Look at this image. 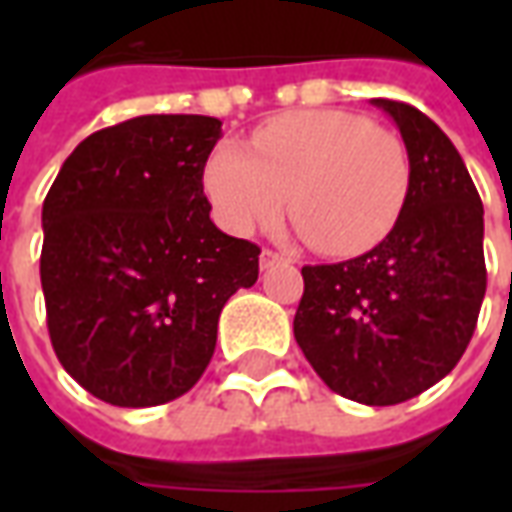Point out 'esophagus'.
I'll use <instances>...</instances> for the list:
<instances>
[{"instance_id": "obj_1", "label": "esophagus", "mask_w": 512, "mask_h": 512, "mask_svg": "<svg viewBox=\"0 0 512 512\" xmlns=\"http://www.w3.org/2000/svg\"><path fill=\"white\" fill-rule=\"evenodd\" d=\"M285 260V255H279V252H271V249H263L260 252V268L266 271V268L277 266V263H282Z\"/></svg>"}]
</instances>
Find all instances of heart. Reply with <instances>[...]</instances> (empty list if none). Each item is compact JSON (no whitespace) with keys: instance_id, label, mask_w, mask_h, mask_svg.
<instances>
[{"instance_id":"heart-1","label":"heart","mask_w":512,"mask_h":512,"mask_svg":"<svg viewBox=\"0 0 512 512\" xmlns=\"http://www.w3.org/2000/svg\"><path fill=\"white\" fill-rule=\"evenodd\" d=\"M205 194L227 233L252 235L277 222L290 194L296 230L332 257L362 255L384 241L411 186L406 142L365 117L310 109L274 117L252 136L213 147Z\"/></svg>"}]
</instances>
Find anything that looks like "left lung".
<instances>
[{"label":"left lung","instance_id":"8db88e82","mask_svg":"<svg viewBox=\"0 0 512 512\" xmlns=\"http://www.w3.org/2000/svg\"><path fill=\"white\" fill-rule=\"evenodd\" d=\"M392 117L411 158L403 213L384 241L332 266H304L296 343L337 395L395 406L458 365L485 296L483 202L430 117L370 101Z\"/></svg>","mask_w":512,"mask_h":512}]
</instances>
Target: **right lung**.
<instances>
[{
    "label": "right lung",
    "mask_w": 512,
    "mask_h": 512,
    "mask_svg": "<svg viewBox=\"0 0 512 512\" xmlns=\"http://www.w3.org/2000/svg\"><path fill=\"white\" fill-rule=\"evenodd\" d=\"M222 120L142 115L95 131L43 200L40 285L62 367L104 403L186 395L260 249L211 222L202 172Z\"/></svg>",
    "instance_id": "right-lung-1"
}]
</instances>
